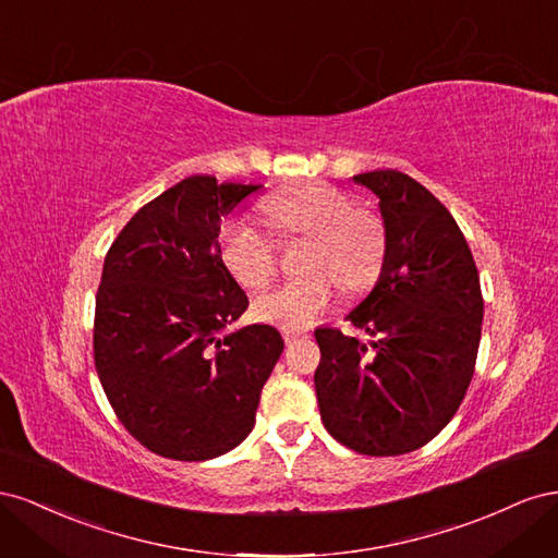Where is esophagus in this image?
Masks as SVG:
<instances>
[{"mask_svg":"<svg viewBox=\"0 0 558 558\" xmlns=\"http://www.w3.org/2000/svg\"><path fill=\"white\" fill-rule=\"evenodd\" d=\"M281 335L286 344H293L295 340H300V337H307L305 330H298V328H281Z\"/></svg>","mask_w":558,"mask_h":558,"instance_id":"1","label":"esophagus"}]
</instances>
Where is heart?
I'll return each instance as SVG.
<instances>
[{
  "label": "heart",
  "mask_w": 558,
  "mask_h": 558,
  "mask_svg": "<svg viewBox=\"0 0 558 558\" xmlns=\"http://www.w3.org/2000/svg\"><path fill=\"white\" fill-rule=\"evenodd\" d=\"M275 221L312 238L310 275L283 281L253 302V314L267 324L305 326L335 298L337 281L359 291L373 281L384 258V226L367 209H349V199L324 181L275 197L267 205ZM226 267L246 289H265L277 272V244L251 218L230 221L221 234Z\"/></svg>",
  "instance_id": "1"
}]
</instances>
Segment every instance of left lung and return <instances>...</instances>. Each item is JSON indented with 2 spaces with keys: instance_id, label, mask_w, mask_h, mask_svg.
<instances>
[{
  "instance_id": "1",
  "label": "left lung",
  "mask_w": 558,
  "mask_h": 558,
  "mask_svg": "<svg viewBox=\"0 0 558 558\" xmlns=\"http://www.w3.org/2000/svg\"><path fill=\"white\" fill-rule=\"evenodd\" d=\"M379 197L384 260L375 289L349 312L359 342L316 328L320 421L344 447L398 456L430 442L468 391L484 300L470 246L428 189L398 170L353 177Z\"/></svg>"
}]
</instances>
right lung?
I'll use <instances>...</instances> for the list:
<instances>
[{
  "mask_svg": "<svg viewBox=\"0 0 558 558\" xmlns=\"http://www.w3.org/2000/svg\"><path fill=\"white\" fill-rule=\"evenodd\" d=\"M260 183L193 174L150 199L111 244L95 302V367L134 440L209 461L246 440L283 351L265 324L226 332L248 298L223 265L221 221Z\"/></svg>",
  "mask_w": 558,
  "mask_h": 558,
  "instance_id": "obj_1",
  "label": "right lung"
}]
</instances>
